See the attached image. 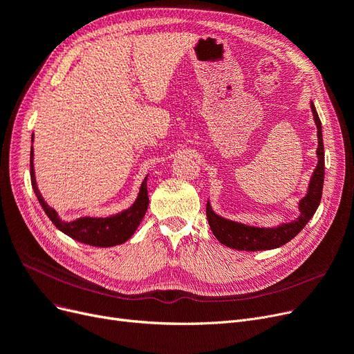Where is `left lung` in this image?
I'll use <instances>...</instances> for the list:
<instances>
[{"instance_id": "obj_1", "label": "left lung", "mask_w": 354, "mask_h": 354, "mask_svg": "<svg viewBox=\"0 0 354 354\" xmlns=\"http://www.w3.org/2000/svg\"><path fill=\"white\" fill-rule=\"evenodd\" d=\"M310 109L313 113L318 128V165L313 170L308 194L299 201V217L290 223H281L277 227H255L248 226L238 221L227 220L213 212L210 203L207 201V220L214 236L220 243L238 251H266L280 248L281 245L292 241L296 234L302 230L308 221L315 214L321 203L324 174H325V157H324V141H322V125L319 121L318 112L310 102Z\"/></svg>"}]
</instances>
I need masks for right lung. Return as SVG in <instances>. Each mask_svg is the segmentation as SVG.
I'll return each instance as SVG.
<instances>
[{
  "mask_svg": "<svg viewBox=\"0 0 354 354\" xmlns=\"http://www.w3.org/2000/svg\"><path fill=\"white\" fill-rule=\"evenodd\" d=\"M33 141V137H32ZM30 178H32V188L36 194V197L41 203L42 208L45 210L49 220L67 236L73 238L77 242H82L90 246H99V248H108L121 245L127 242L133 236L137 227L140 226L141 220L147 212L149 207V192H147V176L142 180L140 187L138 197L127 210L109 216V217H80L73 221H64L59 218L58 213L54 208L49 207L42 194L39 192L35 178V169H33V147H30Z\"/></svg>",
  "mask_w": 354,
  "mask_h": 354,
  "instance_id": "right-lung-1",
  "label": "right lung"
}]
</instances>
